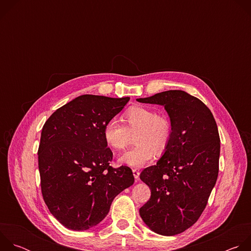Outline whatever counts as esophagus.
Here are the masks:
<instances>
[{"mask_svg":"<svg viewBox=\"0 0 251 251\" xmlns=\"http://www.w3.org/2000/svg\"><path fill=\"white\" fill-rule=\"evenodd\" d=\"M133 175H134V177L136 178V180H138L139 178V176H140V172L138 170H133Z\"/></svg>","mask_w":251,"mask_h":251,"instance_id":"34e87169","label":"esophagus"}]
</instances>
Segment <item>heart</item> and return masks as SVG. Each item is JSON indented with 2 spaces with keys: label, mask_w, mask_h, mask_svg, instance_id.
Instances as JSON below:
<instances>
[{
  "label": "heart",
  "mask_w": 251,
  "mask_h": 251,
  "mask_svg": "<svg viewBox=\"0 0 251 251\" xmlns=\"http://www.w3.org/2000/svg\"><path fill=\"white\" fill-rule=\"evenodd\" d=\"M123 125L111 118L103 127V138L114 150H123L135 134L134 148L126 151L119 161L132 168H141L149 163L156 154L162 156L170 146L174 126L171 118L164 113L143 106H132L122 115Z\"/></svg>",
  "instance_id": "heart-1"
}]
</instances>
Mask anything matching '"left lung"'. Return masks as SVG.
<instances>
[{"label": "left lung", "instance_id": "1", "mask_svg": "<svg viewBox=\"0 0 251 251\" xmlns=\"http://www.w3.org/2000/svg\"><path fill=\"white\" fill-rule=\"evenodd\" d=\"M137 101L163 105L174 126L167 151L157 165L140 174L151 190L140 216L156 233L176 235L197 223L216 185L221 152L218 126L206 105L182 90Z\"/></svg>", "mask_w": 251, "mask_h": 251}]
</instances>
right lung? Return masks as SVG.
<instances>
[{"label": "right lung", "instance_id": "add662e5", "mask_svg": "<svg viewBox=\"0 0 251 251\" xmlns=\"http://www.w3.org/2000/svg\"><path fill=\"white\" fill-rule=\"evenodd\" d=\"M129 97L85 94L58 108L46 121L39 146L44 201L65 227L85 230L108 213L114 198L134 183L127 166L113 168L103 127Z\"/></svg>", "mask_w": 251, "mask_h": 251}]
</instances>
